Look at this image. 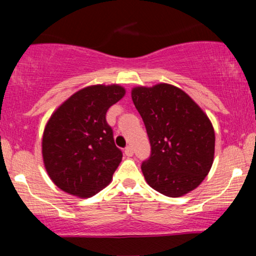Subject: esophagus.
Instances as JSON below:
<instances>
[{
  "label": "esophagus",
  "instance_id": "34e87169",
  "mask_svg": "<svg viewBox=\"0 0 256 256\" xmlns=\"http://www.w3.org/2000/svg\"><path fill=\"white\" fill-rule=\"evenodd\" d=\"M124 154H126V156H128V157H132V155H134V150H132V148L130 146H128L127 148L124 149Z\"/></svg>",
  "mask_w": 256,
  "mask_h": 256
}]
</instances>
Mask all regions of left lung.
I'll use <instances>...</instances> for the list:
<instances>
[{
  "mask_svg": "<svg viewBox=\"0 0 256 256\" xmlns=\"http://www.w3.org/2000/svg\"><path fill=\"white\" fill-rule=\"evenodd\" d=\"M132 99L152 146L141 166L146 183L174 198L194 190L214 157V129L208 115L184 90L169 84L135 87Z\"/></svg>",
  "mask_w": 256,
  "mask_h": 256,
  "instance_id": "8db88e82",
  "label": "left lung"
}]
</instances>
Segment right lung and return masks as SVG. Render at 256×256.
I'll list each match as a JSON object with an SVG mask.
<instances>
[{
	"instance_id": "obj_1",
	"label": "right lung",
	"mask_w": 256,
	"mask_h": 256,
	"mask_svg": "<svg viewBox=\"0 0 256 256\" xmlns=\"http://www.w3.org/2000/svg\"><path fill=\"white\" fill-rule=\"evenodd\" d=\"M118 85H93L62 102L45 126L42 154L51 180L70 194L90 198L106 188L122 160L108 108L124 98Z\"/></svg>"
}]
</instances>
